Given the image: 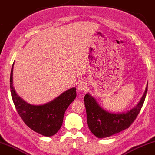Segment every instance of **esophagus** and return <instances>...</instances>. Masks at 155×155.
<instances>
[{
  "mask_svg": "<svg viewBox=\"0 0 155 155\" xmlns=\"http://www.w3.org/2000/svg\"><path fill=\"white\" fill-rule=\"evenodd\" d=\"M86 86H87L86 83H85V82H83V81H81L78 84L77 89H78V90H79V91H83V90H84L85 88H86Z\"/></svg>",
  "mask_w": 155,
  "mask_h": 155,
  "instance_id": "1",
  "label": "esophagus"
}]
</instances>
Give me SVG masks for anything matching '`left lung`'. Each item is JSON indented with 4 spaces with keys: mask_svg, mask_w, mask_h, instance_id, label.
Masks as SVG:
<instances>
[{
    "mask_svg": "<svg viewBox=\"0 0 155 155\" xmlns=\"http://www.w3.org/2000/svg\"><path fill=\"white\" fill-rule=\"evenodd\" d=\"M148 84L144 94L136 106L125 112H110L102 108L92 96L87 93L84 97L87 121L92 133L98 138H105L119 133L130 126L144 103Z\"/></svg>",
    "mask_w": 155,
    "mask_h": 155,
    "instance_id": "obj_1",
    "label": "left lung"
}]
</instances>
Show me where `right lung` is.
I'll return each mask as SVG.
<instances>
[{"instance_id": "obj_1", "label": "right lung", "mask_w": 155, "mask_h": 155, "mask_svg": "<svg viewBox=\"0 0 155 155\" xmlns=\"http://www.w3.org/2000/svg\"><path fill=\"white\" fill-rule=\"evenodd\" d=\"M10 74V89L13 102L19 116L34 132L45 137L54 135L63 124L65 112L77 97L76 87L70 88L43 105H31L16 94L13 86V68Z\"/></svg>"}]
</instances>
